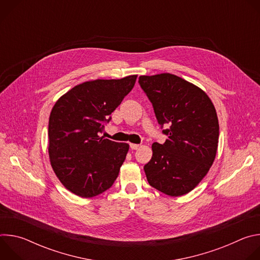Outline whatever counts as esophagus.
I'll list each match as a JSON object with an SVG mask.
<instances>
[{
	"label": "esophagus",
	"instance_id": "esophagus-1",
	"mask_svg": "<svg viewBox=\"0 0 260 260\" xmlns=\"http://www.w3.org/2000/svg\"><path fill=\"white\" fill-rule=\"evenodd\" d=\"M139 147H140V145H138V144H131V148L133 150H137Z\"/></svg>",
	"mask_w": 260,
	"mask_h": 260
}]
</instances>
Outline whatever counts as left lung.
I'll return each mask as SVG.
<instances>
[{"label":"left lung","instance_id":"obj_1","mask_svg":"<svg viewBox=\"0 0 260 260\" xmlns=\"http://www.w3.org/2000/svg\"><path fill=\"white\" fill-rule=\"evenodd\" d=\"M139 83L153 105L158 123L169 124L164 144L153 143L144 167L152 187L170 197L193 190L212 167L218 148L216 109L199 86L170 73L140 76Z\"/></svg>","mask_w":260,"mask_h":260}]
</instances>
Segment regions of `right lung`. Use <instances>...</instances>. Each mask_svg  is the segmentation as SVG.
Segmentation results:
<instances>
[{"label":"right lung","instance_id":"1","mask_svg":"<svg viewBox=\"0 0 260 260\" xmlns=\"http://www.w3.org/2000/svg\"><path fill=\"white\" fill-rule=\"evenodd\" d=\"M137 75L83 82L54 104L48 124L50 165L63 186L81 198L96 197L112 186L129 149L99 134L103 122L133 89Z\"/></svg>","mask_w":260,"mask_h":260}]
</instances>
